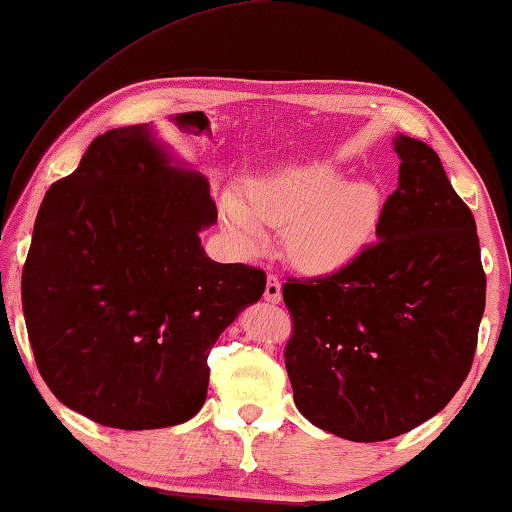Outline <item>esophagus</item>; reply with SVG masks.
I'll return each mask as SVG.
<instances>
[{"instance_id": "34e87169", "label": "esophagus", "mask_w": 512, "mask_h": 512, "mask_svg": "<svg viewBox=\"0 0 512 512\" xmlns=\"http://www.w3.org/2000/svg\"><path fill=\"white\" fill-rule=\"evenodd\" d=\"M263 298L268 300V303H272V305L282 303V282H279V279H277L275 275H268V282H265Z\"/></svg>"}]
</instances>
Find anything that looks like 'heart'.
Wrapping results in <instances>:
<instances>
[{
    "label": "heart",
    "instance_id": "1",
    "mask_svg": "<svg viewBox=\"0 0 512 512\" xmlns=\"http://www.w3.org/2000/svg\"><path fill=\"white\" fill-rule=\"evenodd\" d=\"M384 195L377 181L342 184L335 165L270 174L249 186V205L226 193L221 212L242 244L256 247L263 223L284 226L286 254L305 270H333L366 247L380 226Z\"/></svg>",
    "mask_w": 512,
    "mask_h": 512
}]
</instances>
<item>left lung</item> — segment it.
I'll return each instance as SVG.
<instances>
[{"label":"left lung","mask_w":512,"mask_h":512,"mask_svg":"<svg viewBox=\"0 0 512 512\" xmlns=\"http://www.w3.org/2000/svg\"><path fill=\"white\" fill-rule=\"evenodd\" d=\"M398 188L377 242L321 277H289L284 349L293 401L354 443L408 433L452 401L471 370L487 277L473 212L429 144L396 137Z\"/></svg>","instance_id":"1"}]
</instances>
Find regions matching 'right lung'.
Listing matches in <instances>:
<instances>
[{"mask_svg":"<svg viewBox=\"0 0 512 512\" xmlns=\"http://www.w3.org/2000/svg\"><path fill=\"white\" fill-rule=\"evenodd\" d=\"M202 174L172 165L149 125L95 137L55 181L23 265L34 361L55 398L102 426L163 429L207 398V356L265 272L214 263Z\"/></svg>","mask_w":512,"mask_h":512,"instance_id":"right-lung-1","label":"right lung"}]
</instances>
